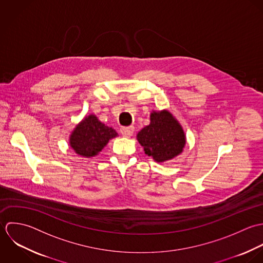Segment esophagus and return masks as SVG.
Wrapping results in <instances>:
<instances>
[{"label":"esophagus","mask_w":263,"mask_h":263,"mask_svg":"<svg viewBox=\"0 0 263 263\" xmlns=\"http://www.w3.org/2000/svg\"><path fill=\"white\" fill-rule=\"evenodd\" d=\"M121 134L124 136V137H130L133 132H134V127L133 126H129V127H122L121 128Z\"/></svg>","instance_id":"1"}]
</instances>
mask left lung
<instances>
[{"label": "left lung", "instance_id": "left-lung-1", "mask_svg": "<svg viewBox=\"0 0 263 263\" xmlns=\"http://www.w3.org/2000/svg\"><path fill=\"white\" fill-rule=\"evenodd\" d=\"M137 139L145 154L158 162L180 155L186 142L181 125L167 110L154 111L151 124L137 134Z\"/></svg>", "mask_w": 263, "mask_h": 263}]
</instances>
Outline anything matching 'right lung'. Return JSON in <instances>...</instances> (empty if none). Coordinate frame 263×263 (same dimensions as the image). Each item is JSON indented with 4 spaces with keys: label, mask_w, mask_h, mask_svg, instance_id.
<instances>
[{
    "label": "right lung",
    "mask_w": 263,
    "mask_h": 263,
    "mask_svg": "<svg viewBox=\"0 0 263 263\" xmlns=\"http://www.w3.org/2000/svg\"><path fill=\"white\" fill-rule=\"evenodd\" d=\"M117 132L105 126L95 115L86 117L73 131L70 145L79 156L90 158L97 156Z\"/></svg>",
    "instance_id": "1"
}]
</instances>
